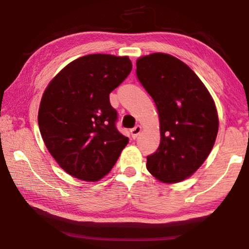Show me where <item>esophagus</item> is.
I'll return each instance as SVG.
<instances>
[{
  "mask_svg": "<svg viewBox=\"0 0 249 249\" xmlns=\"http://www.w3.org/2000/svg\"><path fill=\"white\" fill-rule=\"evenodd\" d=\"M141 132H142V127L140 125H137V126H135L132 130H130V134H132V137L134 138V140H136Z\"/></svg>",
  "mask_w": 249,
  "mask_h": 249,
  "instance_id": "esophagus-1",
  "label": "esophagus"
}]
</instances>
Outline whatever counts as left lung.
<instances>
[{"label":"left lung","mask_w":249,"mask_h":249,"mask_svg":"<svg viewBox=\"0 0 249 249\" xmlns=\"http://www.w3.org/2000/svg\"><path fill=\"white\" fill-rule=\"evenodd\" d=\"M136 67L160 122V144L146 167L161 182H180L199 169L213 148L218 130L215 103L199 77L174 56L151 53L138 59Z\"/></svg>","instance_id":"1"}]
</instances>
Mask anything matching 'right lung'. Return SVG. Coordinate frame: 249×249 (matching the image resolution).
I'll return each instance as SVG.
<instances>
[{
    "label": "right lung",
    "mask_w": 249,
    "mask_h": 249,
    "mask_svg": "<svg viewBox=\"0 0 249 249\" xmlns=\"http://www.w3.org/2000/svg\"><path fill=\"white\" fill-rule=\"evenodd\" d=\"M132 71L128 57L94 53L78 58L43 94L38 125L49 153L67 174L98 181L119 159L128 138L116 128L109 93Z\"/></svg>",
    "instance_id": "right-lung-1"
}]
</instances>
